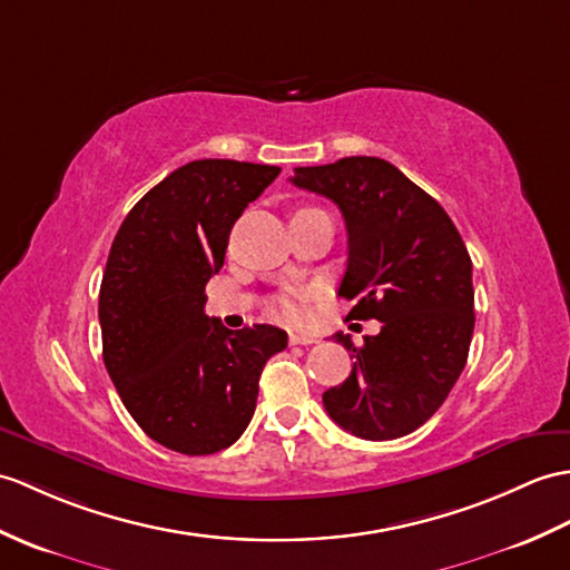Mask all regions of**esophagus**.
Here are the masks:
<instances>
[{"mask_svg":"<svg viewBox=\"0 0 570 570\" xmlns=\"http://www.w3.org/2000/svg\"><path fill=\"white\" fill-rule=\"evenodd\" d=\"M288 342H291V345H315L317 340L313 335H306V333H291Z\"/></svg>","mask_w":570,"mask_h":570,"instance_id":"esophagus-1","label":"esophagus"}]
</instances>
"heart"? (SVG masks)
Here are the masks:
<instances>
[{"instance_id":"b5f03b06","label":"heart","mask_w":570,"mask_h":570,"mask_svg":"<svg viewBox=\"0 0 570 570\" xmlns=\"http://www.w3.org/2000/svg\"><path fill=\"white\" fill-rule=\"evenodd\" d=\"M274 306L286 321H298L303 313V294H298V291H286V294L276 296Z\"/></svg>"}]
</instances>
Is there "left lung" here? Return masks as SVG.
<instances>
[{"instance_id":"1","label":"left lung","mask_w":570,"mask_h":570,"mask_svg":"<svg viewBox=\"0 0 570 570\" xmlns=\"http://www.w3.org/2000/svg\"><path fill=\"white\" fill-rule=\"evenodd\" d=\"M291 184L342 210L340 296L356 301L350 317L381 323L364 347L335 335L354 366L323 405L354 436L399 440L425 425L466 366L475 323L469 249L446 210L381 157L296 167Z\"/></svg>"}]
</instances>
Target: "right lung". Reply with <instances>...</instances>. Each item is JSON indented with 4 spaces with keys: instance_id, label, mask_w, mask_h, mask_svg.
<instances>
[{
    "instance_id": "right-lung-1",
    "label": "right lung",
    "mask_w": 570,
    "mask_h": 570,
    "mask_svg": "<svg viewBox=\"0 0 570 570\" xmlns=\"http://www.w3.org/2000/svg\"><path fill=\"white\" fill-rule=\"evenodd\" d=\"M279 167L194 160L118 228L99 288L104 364L140 430L171 452L216 454L255 415L259 376L286 350L274 325L233 330L204 313L233 223Z\"/></svg>"
}]
</instances>
